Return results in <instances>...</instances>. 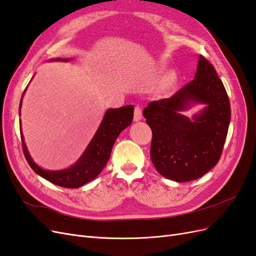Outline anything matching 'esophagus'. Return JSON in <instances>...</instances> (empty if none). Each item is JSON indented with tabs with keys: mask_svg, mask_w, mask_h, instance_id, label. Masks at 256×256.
I'll return each instance as SVG.
<instances>
[{
	"mask_svg": "<svg viewBox=\"0 0 256 256\" xmlns=\"http://www.w3.org/2000/svg\"><path fill=\"white\" fill-rule=\"evenodd\" d=\"M142 108L141 106H136V108H134V120L136 122H138V120H142Z\"/></svg>",
	"mask_w": 256,
	"mask_h": 256,
	"instance_id": "1",
	"label": "esophagus"
}]
</instances>
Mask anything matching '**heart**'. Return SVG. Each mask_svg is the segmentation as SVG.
Instances as JSON below:
<instances>
[{
	"label": "heart",
	"mask_w": 256,
	"mask_h": 256,
	"mask_svg": "<svg viewBox=\"0 0 256 256\" xmlns=\"http://www.w3.org/2000/svg\"><path fill=\"white\" fill-rule=\"evenodd\" d=\"M173 81H174V76H170V78L168 79V84H171Z\"/></svg>",
	"instance_id": "1"
}]
</instances>
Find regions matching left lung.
Instances as JSON below:
<instances>
[{
  "mask_svg": "<svg viewBox=\"0 0 256 256\" xmlns=\"http://www.w3.org/2000/svg\"><path fill=\"white\" fill-rule=\"evenodd\" d=\"M193 102L208 106L192 120L179 112ZM152 129L150 159L157 171L178 182L198 180L218 164L228 136L230 106L226 88L207 58L200 56L196 78L144 111Z\"/></svg>",
  "mask_w": 256,
  "mask_h": 256,
  "instance_id": "obj_1",
  "label": "left lung"
}]
</instances>
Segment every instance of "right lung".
Returning a JSON list of instances; mask_svg holds the SVG:
<instances>
[{
  "instance_id": "1",
  "label": "right lung",
  "mask_w": 256,
  "mask_h": 256,
  "mask_svg": "<svg viewBox=\"0 0 256 256\" xmlns=\"http://www.w3.org/2000/svg\"><path fill=\"white\" fill-rule=\"evenodd\" d=\"M56 60H69L56 58ZM24 94V92H23ZM22 102V99H21ZM20 102V108H21ZM134 106H122L120 109H110L104 114L96 134L81 158L72 168L62 171H46L30 159L21 132L22 150L26 159L33 171L50 182L64 188H79L96 178L110 159L112 147L122 131L128 127L134 118Z\"/></svg>"
}]
</instances>
